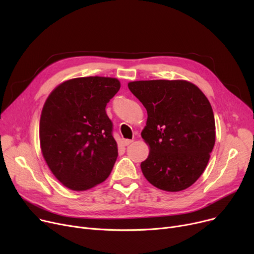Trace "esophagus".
Masks as SVG:
<instances>
[{"label": "esophagus", "instance_id": "34e87169", "mask_svg": "<svg viewBox=\"0 0 254 254\" xmlns=\"http://www.w3.org/2000/svg\"><path fill=\"white\" fill-rule=\"evenodd\" d=\"M130 143H132V140H129V139H126V140H124V144H125V146H128Z\"/></svg>", "mask_w": 254, "mask_h": 254}]
</instances>
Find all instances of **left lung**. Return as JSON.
Listing matches in <instances>:
<instances>
[{
	"label": "left lung",
	"mask_w": 254,
	"mask_h": 254,
	"mask_svg": "<svg viewBox=\"0 0 254 254\" xmlns=\"http://www.w3.org/2000/svg\"><path fill=\"white\" fill-rule=\"evenodd\" d=\"M147 110L141 132L150 152L141 163L155 188L180 191L203 174L215 144V120L206 96L184 80H148L127 84Z\"/></svg>",
	"instance_id": "8db88e82"
}]
</instances>
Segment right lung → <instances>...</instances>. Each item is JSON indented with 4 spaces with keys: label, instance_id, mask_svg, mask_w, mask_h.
<instances>
[{
    "label": "right lung",
    "instance_id": "obj_1",
    "mask_svg": "<svg viewBox=\"0 0 254 254\" xmlns=\"http://www.w3.org/2000/svg\"><path fill=\"white\" fill-rule=\"evenodd\" d=\"M119 88L115 78H75L46 100L40 144L49 169L65 188L86 190L110 175L118 150L106 106Z\"/></svg>",
    "mask_w": 254,
    "mask_h": 254
}]
</instances>
